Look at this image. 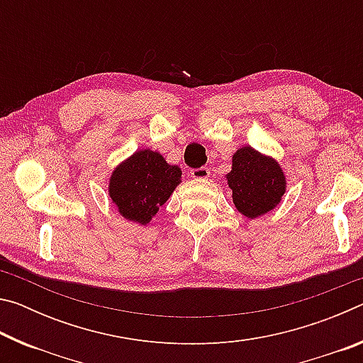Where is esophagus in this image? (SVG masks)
Returning a JSON list of instances; mask_svg holds the SVG:
<instances>
[{"label":"esophagus","instance_id":"34e87169","mask_svg":"<svg viewBox=\"0 0 363 363\" xmlns=\"http://www.w3.org/2000/svg\"><path fill=\"white\" fill-rule=\"evenodd\" d=\"M190 176H192L194 179H208V177H210V169L205 167L194 168V169H190Z\"/></svg>","mask_w":363,"mask_h":363}]
</instances>
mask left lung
<instances>
[{
	"label": "left lung",
	"instance_id": "1",
	"mask_svg": "<svg viewBox=\"0 0 363 363\" xmlns=\"http://www.w3.org/2000/svg\"><path fill=\"white\" fill-rule=\"evenodd\" d=\"M227 184L232 189L233 205L250 219L274 210L286 187L279 163L253 147H242L233 153Z\"/></svg>",
	"mask_w": 363,
	"mask_h": 363
}]
</instances>
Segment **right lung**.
Listing matches in <instances>:
<instances>
[{
  "label": "right lung",
  "instance_id": "obj_1",
  "mask_svg": "<svg viewBox=\"0 0 363 363\" xmlns=\"http://www.w3.org/2000/svg\"><path fill=\"white\" fill-rule=\"evenodd\" d=\"M179 182V168L168 164L158 152L145 149L113 171L108 194L123 218L144 225L150 223Z\"/></svg>",
  "mask_w": 363,
  "mask_h": 363
}]
</instances>
